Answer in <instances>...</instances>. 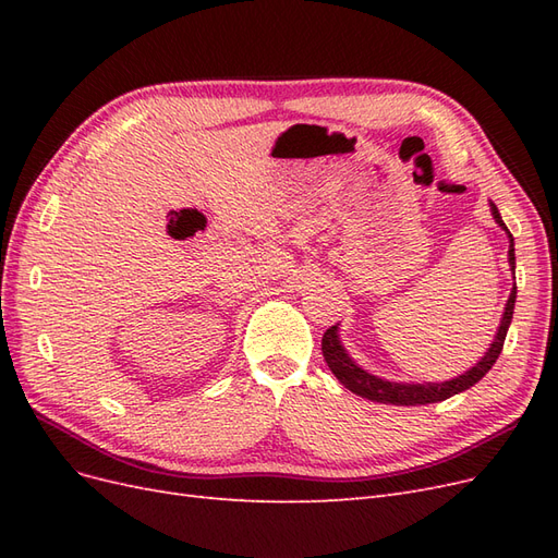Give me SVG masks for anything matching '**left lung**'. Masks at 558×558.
Returning <instances> with one entry per match:
<instances>
[{
	"instance_id": "left-lung-1",
	"label": "left lung",
	"mask_w": 558,
	"mask_h": 558,
	"mask_svg": "<svg viewBox=\"0 0 558 558\" xmlns=\"http://www.w3.org/2000/svg\"><path fill=\"white\" fill-rule=\"evenodd\" d=\"M492 211H494L496 223L505 232H508V238H510L508 256H510V265H512V272H514V240H512L508 226L502 223V218H500L496 205H492ZM514 300H517V283L512 286V293H510L508 305H505V314H502V320H500V328L496 332L494 344L488 347V351L484 353V359L475 367H470L465 375L456 377L451 381H442V384H396V381H384V379H379L375 375H369V373H365L363 367H359L356 363L349 359V353L340 344V337H337V326H330L324 332V340H320V351H324V359H326L328 367L332 369V375L340 379L351 393H356L361 398L384 402V404H428V402H440V400H447V398H451L456 393L465 391V388H470V386H475L488 373V369H492V365L498 361L500 351H502V344H505V335H508V328L512 324Z\"/></svg>"
}]
</instances>
